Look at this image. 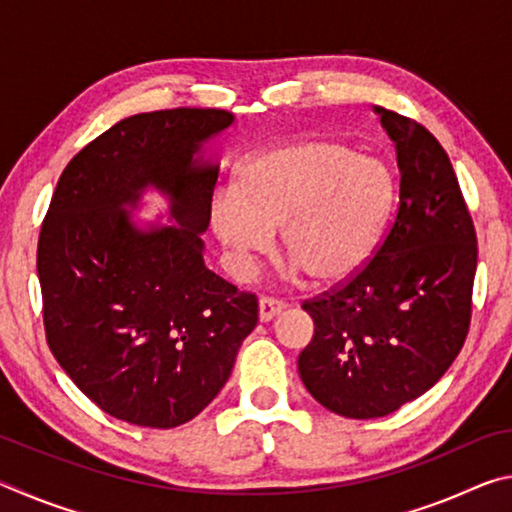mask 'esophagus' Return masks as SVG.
Listing matches in <instances>:
<instances>
[{
	"mask_svg": "<svg viewBox=\"0 0 512 512\" xmlns=\"http://www.w3.org/2000/svg\"><path fill=\"white\" fill-rule=\"evenodd\" d=\"M284 302L282 300H275V298H259V320L262 323H268V320H273L275 316H280L284 311Z\"/></svg>",
	"mask_w": 512,
	"mask_h": 512,
	"instance_id": "obj_1",
	"label": "esophagus"
}]
</instances>
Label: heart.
I'll return each mask as SVG.
<instances>
[{
    "label": "heart",
    "instance_id": "obj_1",
    "mask_svg": "<svg viewBox=\"0 0 512 512\" xmlns=\"http://www.w3.org/2000/svg\"><path fill=\"white\" fill-rule=\"evenodd\" d=\"M393 194L391 173L372 155L332 140H293L250 155L237 187L212 196L210 221L241 280L282 230L293 271L334 284L375 253Z\"/></svg>",
    "mask_w": 512,
    "mask_h": 512
}]
</instances>
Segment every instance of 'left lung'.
<instances>
[{
	"instance_id": "obj_1",
	"label": "left lung",
	"mask_w": 512,
	"mask_h": 512,
	"mask_svg": "<svg viewBox=\"0 0 512 512\" xmlns=\"http://www.w3.org/2000/svg\"><path fill=\"white\" fill-rule=\"evenodd\" d=\"M395 144L400 207L375 257L343 287L307 300L314 336L302 384L343 418L370 420L427 393L461 352L472 316L476 232L440 142L375 106Z\"/></svg>"
}]
</instances>
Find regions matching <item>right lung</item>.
<instances>
[{"mask_svg": "<svg viewBox=\"0 0 512 512\" xmlns=\"http://www.w3.org/2000/svg\"><path fill=\"white\" fill-rule=\"evenodd\" d=\"M216 108L121 119L60 176L38 239L51 352L101 411L137 427L196 418L228 381L257 325V298L205 266L219 164L205 144L232 126ZM146 188L173 226H140Z\"/></svg>", "mask_w": 512, "mask_h": 512, "instance_id": "obj_1", "label": "right lung"}]
</instances>
